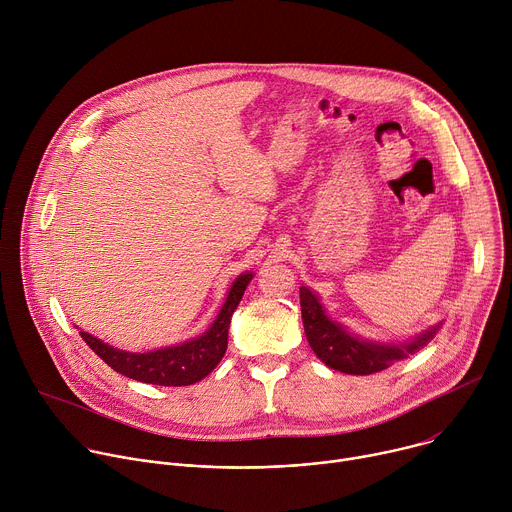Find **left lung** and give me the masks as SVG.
<instances>
[{
  "mask_svg": "<svg viewBox=\"0 0 512 512\" xmlns=\"http://www.w3.org/2000/svg\"><path fill=\"white\" fill-rule=\"evenodd\" d=\"M300 304L306 338L312 350L330 369L346 375H373L385 371L395 360L407 358L409 354L423 348L433 338L437 328H440L435 326L433 330L401 346L375 344L350 336L340 324L328 320L318 298L308 287H300Z\"/></svg>",
  "mask_w": 512,
  "mask_h": 512,
  "instance_id": "obj_1",
  "label": "left lung"
}]
</instances>
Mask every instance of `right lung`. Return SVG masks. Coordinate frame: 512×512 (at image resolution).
Wrapping results in <instances>:
<instances>
[{
  "instance_id": "right-lung-1",
  "label": "right lung",
  "mask_w": 512,
  "mask_h": 512,
  "mask_svg": "<svg viewBox=\"0 0 512 512\" xmlns=\"http://www.w3.org/2000/svg\"><path fill=\"white\" fill-rule=\"evenodd\" d=\"M251 277H253L251 273H245L233 283L221 314L216 316L214 324L206 334H202L200 338L188 340L180 346L137 354V352L117 350L87 332H81V336L89 344V348L99 358H103L119 375H125L139 383L164 385V387L192 385L204 379L208 373H212V369L225 356L231 316L237 310Z\"/></svg>"
}]
</instances>
